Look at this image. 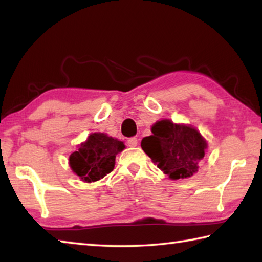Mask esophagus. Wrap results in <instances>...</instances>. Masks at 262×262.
Masks as SVG:
<instances>
[{
    "instance_id": "esophagus-1",
    "label": "esophagus",
    "mask_w": 262,
    "mask_h": 262,
    "mask_svg": "<svg viewBox=\"0 0 262 262\" xmlns=\"http://www.w3.org/2000/svg\"><path fill=\"white\" fill-rule=\"evenodd\" d=\"M137 143H139V141H137L136 137H130V139H128V141H127L128 147H130V148L136 147Z\"/></svg>"
}]
</instances>
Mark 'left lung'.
<instances>
[{
    "label": "left lung",
    "instance_id": "1",
    "mask_svg": "<svg viewBox=\"0 0 262 262\" xmlns=\"http://www.w3.org/2000/svg\"><path fill=\"white\" fill-rule=\"evenodd\" d=\"M151 133L142 139L141 147L163 173L172 180L196 173L208 148L207 140L196 128L162 119L154 123Z\"/></svg>",
    "mask_w": 262,
    "mask_h": 262
}]
</instances>
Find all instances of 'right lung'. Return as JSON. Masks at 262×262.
<instances>
[{"mask_svg": "<svg viewBox=\"0 0 262 262\" xmlns=\"http://www.w3.org/2000/svg\"><path fill=\"white\" fill-rule=\"evenodd\" d=\"M125 148L122 141L105 133H91L69 156V166L82 181L95 183L113 171L115 156Z\"/></svg>", "mask_w": 262, "mask_h": 262, "instance_id": "1", "label": "right lung"}]
</instances>
